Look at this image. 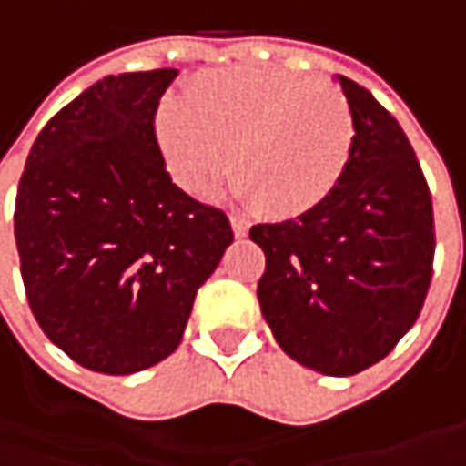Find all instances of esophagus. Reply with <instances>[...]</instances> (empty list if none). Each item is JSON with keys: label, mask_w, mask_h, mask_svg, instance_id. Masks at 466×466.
<instances>
[{"label": "esophagus", "mask_w": 466, "mask_h": 466, "mask_svg": "<svg viewBox=\"0 0 466 466\" xmlns=\"http://www.w3.org/2000/svg\"><path fill=\"white\" fill-rule=\"evenodd\" d=\"M230 225H233V233H236V238H246V233H248V220L241 218V215H230Z\"/></svg>", "instance_id": "1"}]
</instances>
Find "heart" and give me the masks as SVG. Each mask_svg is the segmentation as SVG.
I'll use <instances>...</instances> for the list:
<instances>
[{
  "mask_svg": "<svg viewBox=\"0 0 466 466\" xmlns=\"http://www.w3.org/2000/svg\"><path fill=\"white\" fill-rule=\"evenodd\" d=\"M155 139L173 181L205 191L225 168L230 194L254 199L264 215L293 220L321 207L348 173L355 118L329 85L267 66L207 72L188 103L166 100Z\"/></svg>",
  "mask_w": 466,
  "mask_h": 466,
  "instance_id": "b5f03b06",
  "label": "heart"
}]
</instances>
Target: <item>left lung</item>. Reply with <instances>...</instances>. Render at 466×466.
Segmentation results:
<instances>
[{"mask_svg": "<svg viewBox=\"0 0 466 466\" xmlns=\"http://www.w3.org/2000/svg\"><path fill=\"white\" fill-rule=\"evenodd\" d=\"M348 173L313 212L251 228L267 267L257 296L278 345L324 376L386 358L418 321L433 278V202L400 121L348 77Z\"/></svg>", "mask_w": 466, "mask_h": 466, "instance_id": "1", "label": "left lung"}]
</instances>
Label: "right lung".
<instances>
[{
    "label": "right lung",
    "mask_w": 466,
    "mask_h": 466,
    "mask_svg": "<svg viewBox=\"0 0 466 466\" xmlns=\"http://www.w3.org/2000/svg\"><path fill=\"white\" fill-rule=\"evenodd\" d=\"M176 69L108 75L35 137L15 199L20 275L44 334L127 376L181 345L233 228L170 181L155 111Z\"/></svg>",
    "instance_id": "1"
}]
</instances>
